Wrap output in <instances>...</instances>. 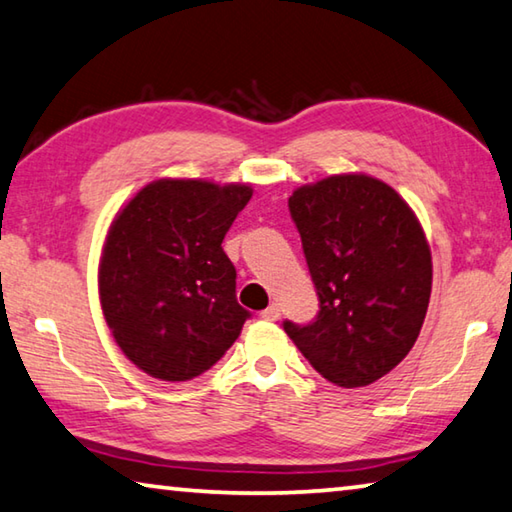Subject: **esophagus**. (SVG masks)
<instances>
[{"instance_id":"1","label":"esophagus","mask_w":512,"mask_h":512,"mask_svg":"<svg viewBox=\"0 0 512 512\" xmlns=\"http://www.w3.org/2000/svg\"><path fill=\"white\" fill-rule=\"evenodd\" d=\"M262 318H264V320H277V318H280V307H277V305H268V307L262 311Z\"/></svg>"}]
</instances>
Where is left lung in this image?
I'll use <instances>...</instances> for the list:
<instances>
[{
	"label": "left lung",
	"instance_id": "8db88e82",
	"mask_svg": "<svg viewBox=\"0 0 512 512\" xmlns=\"http://www.w3.org/2000/svg\"><path fill=\"white\" fill-rule=\"evenodd\" d=\"M289 212L320 309L284 332L327 381L368 386L418 339L431 296V250L404 198L366 173L298 187Z\"/></svg>",
	"mask_w": 512,
	"mask_h": 512
}]
</instances>
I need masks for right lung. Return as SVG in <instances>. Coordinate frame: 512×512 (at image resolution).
<instances>
[{
    "mask_svg": "<svg viewBox=\"0 0 512 512\" xmlns=\"http://www.w3.org/2000/svg\"><path fill=\"white\" fill-rule=\"evenodd\" d=\"M253 196L248 185L162 178L112 221L99 296L121 352L146 375L187 381L237 341L248 311L223 237Z\"/></svg>",
    "mask_w": 512,
    "mask_h": 512,
    "instance_id": "add662e5",
    "label": "right lung"
}]
</instances>
